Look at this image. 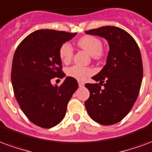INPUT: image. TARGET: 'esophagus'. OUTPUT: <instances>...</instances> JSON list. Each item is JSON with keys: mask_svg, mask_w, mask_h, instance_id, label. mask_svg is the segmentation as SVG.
<instances>
[{"mask_svg": "<svg viewBox=\"0 0 152 152\" xmlns=\"http://www.w3.org/2000/svg\"><path fill=\"white\" fill-rule=\"evenodd\" d=\"M78 85H79L80 87H84L85 86V83L82 81H78Z\"/></svg>", "mask_w": 152, "mask_h": 152, "instance_id": "obj_1", "label": "esophagus"}]
</instances>
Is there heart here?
<instances>
[{"label": "heart", "mask_w": 152, "mask_h": 152, "mask_svg": "<svg viewBox=\"0 0 152 152\" xmlns=\"http://www.w3.org/2000/svg\"><path fill=\"white\" fill-rule=\"evenodd\" d=\"M77 47L90 55L94 60H102L105 56V51L102 48V42L98 37L94 35H85L80 38L76 42ZM59 58L64 64H69L74 56L73 49L69 43L65 42L62 45L59 50ZM93 70L90 67H81L79 65H74L67 68V74L68 76L76 80L85 79L91 76Z\"/></svg>", "instance_id": "b5f03b06"}]
</instances>
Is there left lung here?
<instances>
[{
  "instance_id": "obj_1",
  "label": "left lung",
  "mask_w": 152,
  "mask_h": 152,
  "mask_svg": "<svg viewBox=\"0 0 152 152\" xmlns=\"http://www.w3.org/2000/svg\"><path fill=\"white\" fill-rule=\"evenodd\" d=\"M85 33L103 37L110 45L106 64L93 77L100 83L85 84L90 93L85 102L86 110L99 124H116L127 115L139 96L142 80L140 50L133 37L119 27L102 26Z\"/></svg>"
}]
</instances>
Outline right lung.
<instances>
[{
  "label": "right lung",
  "mask_w": 152,
  "mask_h": 152,
  "mask_svg": "<svg viewBox=\"0 0 152 152\" xmlns=\"http://www.w3.org/2000/svg\"><path fill=\"white\" fill-rule=\"evenodd\" d=\"M76 33L39 30L30 34L18 46L13 56L11 80L13 93L22 112L42 128H51L64 118L67 103L78 88L75 78L52 85L50 80L63 78L59 50Z\"/></svg>",
  "instance_id": "right-lung-1"
}]
</instances>
